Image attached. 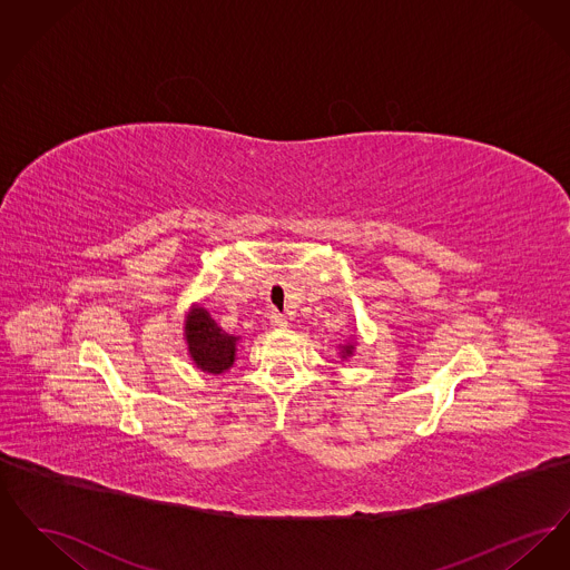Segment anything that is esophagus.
Here are the masks:
<instances>
[{"label":"esophagus","mask_w":570,"mask_h":570,"mask_svg":"<svg viewBox=\"0 0 570 570\" xmlns=\"http://www.w3.org/2000/svg\"><path fill=\"white\" fill-rule=\"evenodd\" d=\"M269 323H272L275 328H284V326L288 325V316L286 314H279V312H275L272 309L269 312Z\"/></svg>","instance_id":"1"}]
</instances>
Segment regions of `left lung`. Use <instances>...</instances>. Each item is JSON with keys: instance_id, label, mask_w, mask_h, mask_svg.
<instances>
[{"instance_id": "1", "label": "left lung", "mask_w": 570, "mask_h": 570, "mask_svg": "<svg viewBox=\"0 0 570 570\" xmlns=\"http://www.w3.org/2000/svg\"><path fill=\"white\" fill-rule=\"evenodd\" d=\"M344 351H346V354H351V353H353V346H346V348H344Z\"/></svg>"}]
</instances>
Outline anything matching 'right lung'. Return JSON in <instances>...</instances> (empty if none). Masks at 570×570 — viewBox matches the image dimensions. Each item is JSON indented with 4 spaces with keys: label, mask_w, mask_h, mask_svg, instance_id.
Segmentation results:
<instances>
[{
    "label": "right lung",
    "mask_w": 570,
    "mask_h": 570,
    "mask_svg": "<svg viewBox=\"0 0 570 570\" xmlns=\"http://www.w3.org/2000/svg\"><path fill=\"white\" fill-rule=\"evenodd\" d=\"M186 337L191 358L203 372L222 374L233 365L237 337L222 331L203 307L191 309L186 321Z\"/></svg>",
    "instance_id": "obj_1"
}]
</instances>
